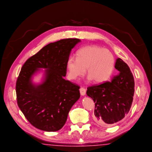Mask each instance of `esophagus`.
Here are the masks:
<instances>
[{
	"mask_svg": "<svg viewBox=\"0 0 152 152\" xmlns=\"http://www.w3.org/2000/svg\"><path fill=\"white\" fill-rule=\"evenodd\" d=\"M80 94L81 96H85V94H86V89L84 88H83V87L80 88Z\"/></svg>",
	"mask_w": 152,
	"mask_h": 152,
	"instance_id": "34e87169",
	"label": "esophagus"
}]
</instances>
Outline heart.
Returning <instances> with one entry per match:
<instances>
[{
  "instance_id": "1",
  "label": "heart",
  "mask_w": 152,
  "mask_h": 152,
  "mask_svg": "<svg viewBox=\"0 0 152 152\" xmlns=\"http://www.w3.org/2000/svg\"><path fill=\"white\" fill-rule=\"evenodd\" d=\"M115 59L107 50L97 46H88L77 53V58L71 56L67 61L68 74L70 79H76L84 75L86 69L89 80L102 83L109 79L113 72Z\"/></svg>"
}]
</instances>
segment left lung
<instances>
[{"label": "left lung", "instance_id": "8db88e82", "mask_svg": "<svg viewBox=\"0 0 152 152\" xmlns=\"http://www.w3.org/2000/svg\"><path fill=\"white\" fill-rule=\"evenodd\" d=\"M115 68L119 73L111 82L87 88V96L95 103L94 120L104 127L123 119L127 115L133 101L134 81L130 68L121 58L116 59Z\"/></svg>", "mask_w": 152, "mask_h": 152}]
</instances>
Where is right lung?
<instances>
[{
	"label": "right lung",
	"mask_w": 152,
	"mask_h": 152,
	"mask_svg": "<svg viewBox=\"0 0 152 152\" xmlns=\"http://www.w3.org/2000/svg\"><path fill=\"white\" fill-rule=\"evenodd\" d=\"M81 41L67 38L50 43L25 61L16 84L18 104L26 119L39 129H61L69 111L80 97L79 85L66 80L71 50ZM40 68L46 69L43 83H32V76Z\"/></svg>",
	"instance_id": "1"
}]
</instances>
